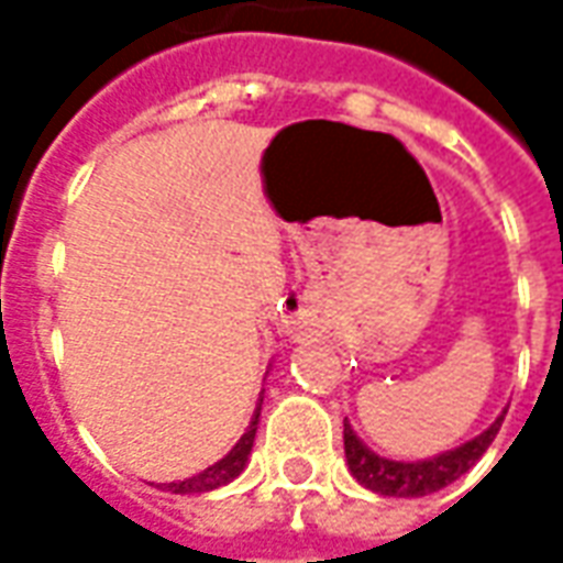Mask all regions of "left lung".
<instances>
[{"label": "left lung", "instance_id": "left-lung-1", "mask_svg": "<svg viewBox=\"0 0 563 563\" xmlns=\"http://www.w3.org/2000/svg\"><path fill=\"white\" fill-rule=\"evenodd\" d=\"M500 422H504V416H497L479 437L422 461H395L377 455L374 449L358 440L353 424L343 422V452H346V464L358 485L386 497H424L446 488L449 483H455L459 476L471 471L473 464L483 459L485 449L492 446V440L500 431Z\"/></svg>", "mask_w": 563, "mask_h": 563}]
</instances>
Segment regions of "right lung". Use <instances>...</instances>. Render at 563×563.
Listing matches in <instances>:
<instances>
[{
	"mask_svg": "<svg viewBox=\"0 0 563 563\" xmlns=\"http://www.w3.org/2000/svg\"><path fill=\"white\" fill-rule=\"evenodd\" d=\"M256 424H258V413L256 419L250 422L246 428V434L238 440L232 446V452L220 459L217 464H210L196 476H189L184 483H168L165 488L174 492V495H205V492H213V488H220V485H229L234 476H241L246 467V461H250V452H253V440H256Z\"/></svg>",
	"mask_w": 563,
	"mask_h": 563,
	"instance_id": "1",
	"label": "right lung"
}]
</instances>
